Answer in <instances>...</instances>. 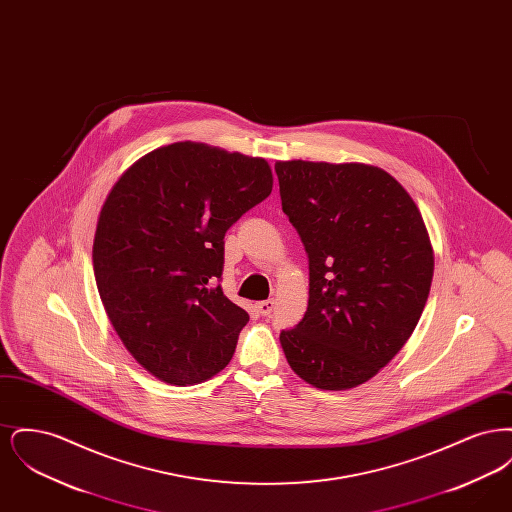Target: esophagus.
Wrapping results in <instances>:
<instances>
[{
  "label": "esophagus",
  "mask_w": 512,
  "mask_h": 512,
  "mask_svg": "<svg viewBox=\"0 0 512 512\" xmlns=\"http://www.w3.org/2000/svg\"><path fill=\"white\" fill-rule=\"evenodd\" d=\"M257 309H259V313L263 315V317H268L272 311H274V299H267V301H261L259 305H257Z\"/></svg>",
  "instance_id": "1"
}]
</instances>
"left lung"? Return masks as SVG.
I'll list each match as a JSON object with an SVG mask.
<instances>
[{"label": "left lung", "instance_id": "obj_1", "mask_svg": "<svg viewBox=\"0 0 512 512\" xmlns=\"http://www.w3.org/2000/svg\"><path fill=\"white\" fill-rule=\"evenodd\" d=\"M282 211L309 257V305L280 343L320 390L357 388L390 363L424 311L434 251L411 195L359 163L280 161Z\"/></svg>", "mask_w": 512, "mask_h": 512}]
</instances>
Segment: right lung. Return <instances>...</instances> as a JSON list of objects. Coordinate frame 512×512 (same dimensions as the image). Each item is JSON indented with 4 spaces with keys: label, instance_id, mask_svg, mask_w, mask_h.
<instances>
[{
    "label": "right lung",
    "instance_id": "add662e5",
    "mask_svg": "<svg viewBox=\"0 0 512 512\" xmlns=\"http://www.w3.org/2000/svg\"><path fill=\"white\" fill-rule=\"evenodd\" d=\"M272 192L265 159L178 142L107 195L94 274L113 328L159 380L194 386L230 363L249 315L220 288L224 234Z\"/></svg>",
    "mask_w": 512,
    "mask_h": 512
}]
</instances>
